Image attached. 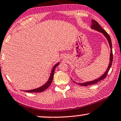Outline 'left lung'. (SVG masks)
<instances>
[{
    "instance_id": "8db88e82",
    "label": "left lung",
    "mask_w": 121,
    "mask_h": 121,
    "mask_svg": "<svg viewBox=\"0 0 121 121\" xmlns=\"http://www.w3.org/2000/svg\"><path fill=\"white\" fill-rule=\"evenodd\" d=\"M91 28L92 29L96 30V31L100 32L101 33H102V34L104 35V37L106 38V39L107 40L108 42V44H109V47H110V50H111L110 56H109V63L108 64V66L107 70H106V71L104 72V73L103 74V75H102V76H101L100 77H99V78H97V79L93 80H92V81L85 82H83V83H77V82H76L74 81L73 80H72L74 82L78 83L79 85H81V86H88V85L95 84V83L99 82V81H100L101 80L104 79V78L106 77V76H107L108 72L109 69H110V68H111V65H112V61H113V54H112V42H111V38H110V36H109V35L108 34L107 32H106L105 30H104V29H103L102 27H101V26L99 25V24L98 23V22H96V20H95L94 19H92V24L91 26Z\"/></svg>"
}]
</instances>
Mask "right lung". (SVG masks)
<instances>
[{
	"label": "right lung",
	"instance_id": "1",
	"mask_svg": "<svg viewBox=\"0 0 121 121\" xmlns=\"http://www.w3.org/2000/svg\"><path fill=\"white\" fill-rule=\"evenodd\" d=\"M59 62H57V64H56L54 66H53L52 70H51V73H50V77L49 78V80H48V81L45 83L44 85L40 87L37 88H35V89H33V90H26V91H25L26 92H41L44 91L46 89L49 87L50 86V85H51V82H52V80H53V77H54V71L55 70L56 67L59 65Z\"/></svg>",
	"mask_w": 121,
	"mask_h": 121
}]
</instances>
